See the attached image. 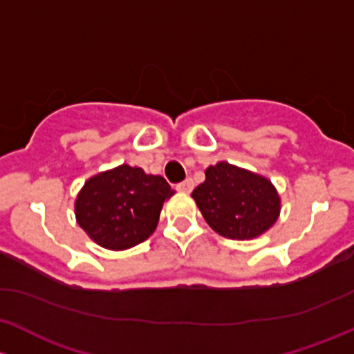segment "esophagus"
Segmentation results:
<instances>
[{
  "instance_id": "34e87169",
  "label": "esophagus",
  "mask_w": 354,
  "mask_h": 354,
  "mask_svg": "<svg viewBox=\"0 0 354 354\" xmlns=\"http://www.w3.org/2000/svg\"><path fill=\"white\" fill-rule=\"evenodd\" d=\"M192 189H194V182H192V178H185V180L178 182L177 184V191L180 192H191Z\"/></svg>"
}]
</instances>
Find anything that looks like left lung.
<instances>
[{
  "label": "left lung",
  "mask_w": 354,
  "mask_h": 354,
  "mask_svg": "<svg viewBox=\"0 0 354 354\" xmlns=\"http://www.w3.org/2000/svg\"><path fill=\"white\" fill-rule=\"evenodd\" d=\"M206 223L221 236L245 240L264 233L279 214V196L268 178L220 162L192 191Z\"/></svg>",
  "instance_id": "obj_1"
}]
</instances>
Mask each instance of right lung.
<instances>
[{
    "label": "right lung",
    "mask_w": 354,
    "mask_h": 354,
    "mask_svg": "<svg viewBox=\"0 0 354 354\" xmlns=\"http://www.w3.org/2000/svg\"><path fill=\"white\" fill-rule=\"evenodd\" d=\"M172 194L163 177L121 165L86 182L75 203L76 220L98 245L129 249L155 232L163 201Z\"/></svg>",
    "instance_id": "right-lung-1"
}]
</instances>
